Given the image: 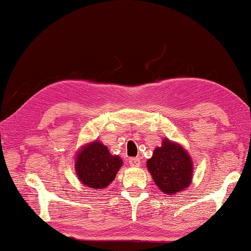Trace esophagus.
<instances>
[{
    "mask_svg": "<svg viewBox=\"0 0 251 251\" xmlns=\"http://www.w3.org/2000/svg\"><path fill=\"white\" fill-rule=\"evenodd\" d=\"M129 164L130 166H132V167H139V166H140V158H130Z\"/></svg>",
    "mask_w": 251,
    "mask_h": 251,
    "instance_id": "1",
    "label": "esophagus"
}]
</instances>
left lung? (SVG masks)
<instances>
[{
    "mask_svg": "<svg viewBox=\"0 0 251 251\" xmlns=\"http://www.w3.org/2000/svg\"><path fill=\"white\" fill-rule=\"evenodd\" d=\"M147 168L161 193L175 195L188 188L193 178V160L182 145L164 138L147 160Z\"/></svg>",
    "mask_w": 251,
    "mask_h": 251,
    "instance_id": "obj_1",
    "label": "left lung"
}]
</instances>
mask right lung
Wrapping results in <instances>:
<instances>
[{
	"instance_id": "add662e5",
	"label": "right lung",
	"mask_w": 251,
	"mask_h": 251,
	"mask_svg": "<svg viewBox=\"0 0 251 251\" xmlns=\"http://www.w3.org/2000/svg\"><path fill=\"white\" fill-rule=\"evenodd\" d=\"M123 165L120 156L111 155L106 146L93 140L82 146L75 153L77 178L92 190H103L113 182Z\"/></svg>"
}]
</instances>
